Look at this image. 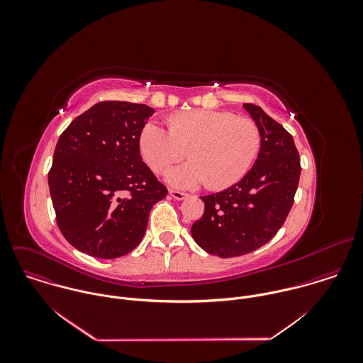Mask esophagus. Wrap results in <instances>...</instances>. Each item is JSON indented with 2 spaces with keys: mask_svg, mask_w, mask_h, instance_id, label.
I'll return each instance as SVG.
<instances>
[{
  "mask_svg": "<svg viewBox=\"0 0 363 363\" xmlns=\"http://www.w3.org/2000/svg\"><path fill=\"white\" fill-rule=\"evenodd\" d=\"M169 194H170L174 200H179V201L186 200V199H187V196H189V194L182 193V191H177V190H169Z\"/></svg>",
  "mask_w": 363,
  "mask_h": 363,
  "instance_id": "obj_1",
  "label": "esophagus"
}]
</instances>
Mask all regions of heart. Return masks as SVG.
I'll return each mask as SVG.
<instances>
[{
    "label": "heart",
    "mask_w": 363,
    "mask_h": 363,
    "mask_svg": "<svg viewBox=\"0 0 363 363\" xmlns=\"http://www.w3.org/2000/svg\"><path fill=\"white\" fill-rule=\"evenodd\" d=\"M169 130L148 121L140 133V151L156 173L166 172L187 154L190 162L167 172L169 184L211 190L239 183L252 169L261 148L259 125L230 111L190 110L172 114Z\"/></svg>",
    "instance_id": "obj_1"
}]
</instances>
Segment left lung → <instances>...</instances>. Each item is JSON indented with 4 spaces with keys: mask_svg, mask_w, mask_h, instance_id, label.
I'll list each match as a JSON object with an SVG mask.
<instances>
[{
    "mask_svg": "<svg viewBox=\"0 0 363 363\" xmlns=\"http://www.w3.org/2000/svg\"><path fill=\"white\" fill-rule=\"evenodd\" d=\"M243 107L261 133L257 160L239 183L201 197L204 213L191 226L196 243L222 259L252 253L275 236L292 208L301 177L292 135L259 106Z\"/></svg>",
    "mask_w": 363,
    "mask_h": 363,
    "instance_id": "left-lung-1",
    "label": "left lung"
}]
</instances>
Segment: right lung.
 Returning <instances> with one entry per match:
<instances>
[{
  "mask_svg": "<svg viewBox=\"0 0 363 363\" xmlns=\"http://www.w3.org/2000/svg\"><path fill=\"white\" fill-rule=\"evenodd\" d=\"M154 113L147 104L99 102L60 135L49 187L57 225L77 250L117 259L143 240L151 208L167 194L140 154V133Z\"/></svg>",
  "mask_w": 363,
  "mask_h": 363,
  "instance_id": "right-lung-1",
  "label": "right lung"
}]
</instances>
